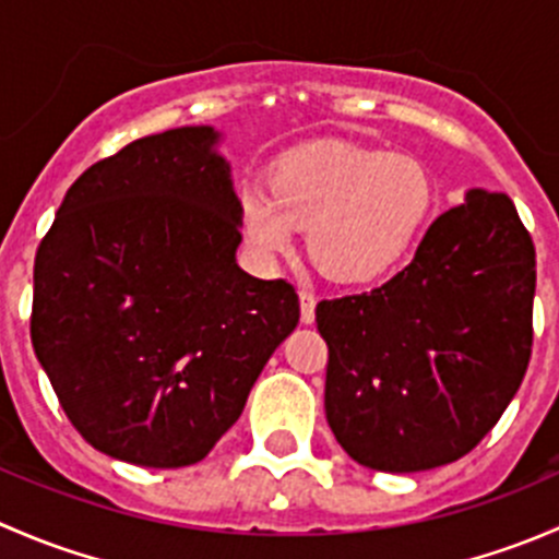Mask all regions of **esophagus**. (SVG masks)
I'll list each match as a JSON object with an SVG mask.
<instances>
[{
  "label": "esophagus",
  "instance_id": "1",
  "mask_svg": "<svg viewBox=\"0 0 559 559\" xmlns=\"http://www.w3.org/2000/svg\"><path fill=\"white\" fill-rule=\"evenodd\" d=\"M300 319L302 324H313L316 319V297L308 289H300Z\"/></svg>",
  "mask_w": 559,
  "mask_h": 559
}]
</instances>
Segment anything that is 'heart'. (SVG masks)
I'll return each instance as SVG.
<instances>
[{
  "mask_svg": "<svg viewBox=\"0 0 559 559\" xmlns=\"http://www.w3.org/2000/svg\"><path fill=\"white\" fill-rule=\"evenodd\" d=\"M436 183L425 162L362 145H324L284 156L267 191L240 194V229L264 264L289 257L295 227L332 284L359 286L403 262L430 222Z\"/></svg>",
  "mask_w": 559,
  "mask_h": 559,
  "instance_id": "1",
  "label": "heart"
}]
</instances>
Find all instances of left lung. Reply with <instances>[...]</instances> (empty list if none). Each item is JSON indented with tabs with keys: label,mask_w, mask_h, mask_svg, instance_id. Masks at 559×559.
I'll return each instance as SVG.
<instances>
[{
	"label": "left lung",
	"mask_w": 559,
	"mask_h": 559,
	"mask_svg": "<svg viewBox=\"0 0 559 559\" xmlns=\"http://www.w3.org/2000/svg\"><path fill=\"white\" fill-rule=\"evenodd\" d=\"M533 297L535 246L514 202L471 189L394 278L316 306L337 443L384 473L430 471L476 449L527 370Z\"/></svg>",
	"instance_id": "obj_1"
}]
</instances>
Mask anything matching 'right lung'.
I'll return each mask as SVG.
<instances>
[{
	"label": "right lung",
	"mask_w": 559,
	"mask_h": 559,
	"mask_svg": "<svg viewBox=\"0 0 559 559\" xmlns=\"http://www.w3.org/2000/svg\"><path fill=\"white\" fill-rule=\"evenodd\" d=\"M213 127L140 138L67 189L35 259L32 346L67 419L143 467L207 456L300 321L235 262L240 200Z\"/></svg>",
	"instance_id": "obj_1"
}]
</instances>
